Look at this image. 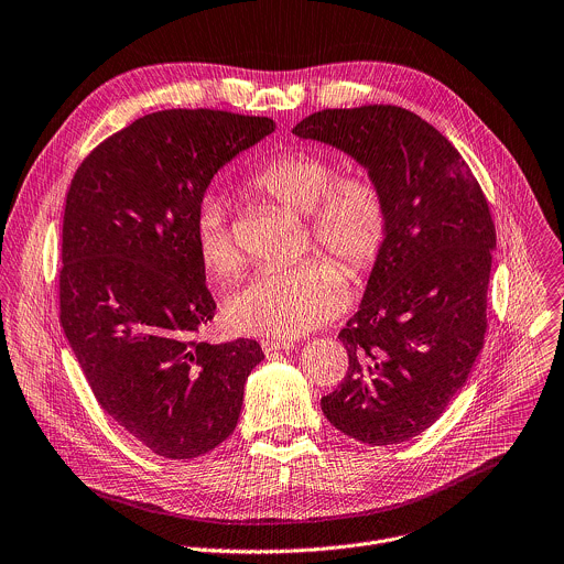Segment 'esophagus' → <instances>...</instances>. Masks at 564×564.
Returning a JSON list of instances; mask_svg holds the SVG:
<instances>
[{
  "label": "esophagus",
  "mask_w": 564,
  "mask_h": 564,
  "mask_svg": "<svg viewBox=\"0 0 564 564\" xmlns=\"http://www.w3.org/2000/svg\"><path fill=\"white\" fill-rule=\"evenodd\" d=\"M261 347L265 351V356L270 354H276V351H288L294 347V340L292 338H263L261 340Z\"/></svg>",
  "instance_id": "obj_1"
}]
</instances>
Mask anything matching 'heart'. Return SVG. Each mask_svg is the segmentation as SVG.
I'll return each mask as SVG.
<instances>
[{"instance_id":"heart-1","label":"heart","mask_w":564,"mask_h":564,"mask_svg":"<svg viewBox=\"0 0 564 564\" xmlns=\"http://www.w3.org/2000/svg\"><path fill=\"white\" fill-rule=\"evenodd\" d=\"M336 174L327 156L290 150L261 163L250 176V187L307 215L314 241L336 257L349 276L358 279L381 257L388 206L377 181L365 174ZM195 248L208 274L228 279L239 270V246L219 199H208L199 208ZM345 299L343 272L332 261L314 257L257 274L228 301L226 314L239 334L296 338L334 318Z\"/></svg>"}]
</instances>
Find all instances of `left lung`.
I'll use <instances>...</instances> for the list:
<instances>
[{
  "label": "left lung",
  "mask_w": 564,
  "mask_h": 564,
  "mask_svg": "<svg viewBox=\"0 0 564 564\" xmlns=\"http://www.w3.org/2000/svg\"><path fill=\"white\" fill-rule=\"evenodd\" d=\"M292 132L351 156L388 206L386 246L338 334L347 377L321 410L360 443L410 441L441 419L482 349L496 248L487 199L447 137L405 108L321 110Z\"/></svg>",
  "instance_id": "obj_1"
}]
</instances>
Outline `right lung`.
Returning <instances> with one entry per match:
<instances>
[{
    "label": "right lung",
    "mask_w": 564,
    "mask_h": 564,
    "mask_svg": "<svg viewBox=\"0 0 564 564\" xmlns=\"http://www.w3.org/2000/svg\"><path fill=\"white\" fill-rule=\"evenodd\" d=\"M274 128L268 117L159 110L99 143L73 176L62 327L104 412L161 458L221 445L263 360L252 338H195L217 310L195 219L213 176Z\"/></svg>",
    "instance_id": "right-lung-1"
}]
</instances>
